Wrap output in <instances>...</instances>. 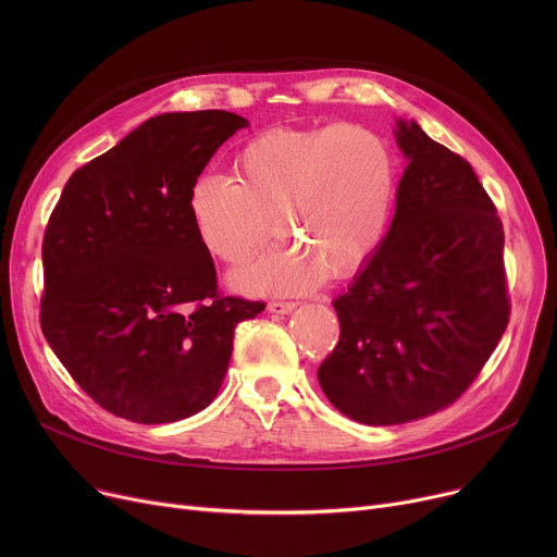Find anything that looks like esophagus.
<instances>
[{"instance_id":"1","label":"esophagus","mask_w":557,"mask_h":557,"mask_svg":"<svg viewBox=\"0 0 557 557\" xmlns=\"http://www.w3.org/2000/svg\"><path fill=\"white\" fill-rule=\"evenodd\" d=\"M298 305L296 302H290V300H271L269 302V311H273V313H290L294 311Z\"/></svg>"}]
</instances>
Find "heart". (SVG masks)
I'll list each match as a JSON object with an SVG mask.
<instances>
[{
  "label": "heart",
  "instance_id": "heart-1",
  "mask_svg": "<svg viewBox=\"0 0 557 557\" xmlns=\"http://www.w3.org/2000/svg\"><path fill=\"white\" fill-rule=\"evenodd\" d=\"M397 187L393 144L370 126L273 128L237 151L232 181L196 178L187 210L202 248L230 269L255 259L275 221L296 246L271 250L237 282L257 294H305L376 257Z\"/></svg>",
  "mask_w": 557,
  "mask_h": 557
}]
</instances>
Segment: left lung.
Wrapping results in <instances>:
<instances>
[{"mask_svg": "<svg viewBox=\"0 0 557 557\" xmlns=\"http://www.w3.org/2000/svg\"><path fill=\"white\" fill-rule=\"evenodd\" d=\"M408 166L382 250L334 300L341 338L318 382L361 424L451 406L499 345L510 298L504 223L472 164L416 122L397 124Z\"/></svg>", "mask_w": 557, "mask_h": 557, "instance_id": "left-lung-1", "label": "left lung"}]
</instances>
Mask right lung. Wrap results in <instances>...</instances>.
Returning a JSON list of instances; mask_svg holds the SVG:
<instances>
[{
	"mask_svg": "<svg viewBox=\"0 0 557 557\" xmlns=\"http://www.w3.org/2000/svg\"><path fill=\"white\" fill-rule=\"evenodd\" d=\"M246 126L225 110L158 114L76 169L49 216L42 334L116 418L164 424L210 406L234 327L267 307L221 294L187 210L205 164Z\"/></svg>",
	"mask_w": 557,
	"mask_h": 557,
	"instance_id": "obj_1",
	"label": "right lung"
}]
</instances>
